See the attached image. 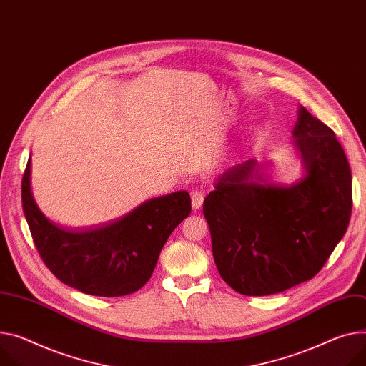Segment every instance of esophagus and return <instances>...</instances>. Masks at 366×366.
Listing matches in <instances>:
<instances>
[{"instance_id": "obj_1", "label": "esophagus", "mask_w": 366, "mask_h": 366, "mask_svg": "<svg viewBox=\"0 0 366 366\" xmlns=\"http://www.w3.org/2000/svg\"><path fill=\"white\" fill-rule=\"evenodd\" d=\"M204 202V193L201 190H194L192 193V207L193 209H199Z\"/></svg>"}]
</instances>
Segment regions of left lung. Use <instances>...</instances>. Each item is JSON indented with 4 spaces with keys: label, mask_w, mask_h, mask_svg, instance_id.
<instances>
[{
    "label": "left lung",
    "mask_w": 366,
    "mask_h": 366,
    "mask_svg": "<svg viewBox=\"0 0 366 366\" xmlns=\"http://www.w3.org/2000/svg\"><path fill=\"white\" fill-rule=\"evenodd\" d=\"M292 136L300 179L271 183V164L247 159L219 174L204 201L218 272L246 296L311 280L349 226L352 173L334 132L299 105Z\"/></svg>",
    "instance_id": "1"
}]
</instances>
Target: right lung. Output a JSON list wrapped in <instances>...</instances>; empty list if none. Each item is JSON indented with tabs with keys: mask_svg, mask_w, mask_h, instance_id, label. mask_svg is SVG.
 <instances>
[{
	"mask_svg": "<svg viewBox=\"0 0 366 366\" xmlns=\"http://www.w3.org/2000/svg\"><path fill=\"white\" fill-rule=\"evenodd\" d=\"M29 159L21 182L23 212L45 265L64 285L86 295L117 297L147 285L167 239L192 211L190 194L177 190L152 198L123 218L94 230H69L36 205Z\"/></svg>",
	"mask_w": 366,
	"mask_h": 366,
	"instance_id": "add662e5",
	"label": "right lung"
}]
</instances>
